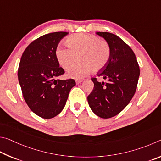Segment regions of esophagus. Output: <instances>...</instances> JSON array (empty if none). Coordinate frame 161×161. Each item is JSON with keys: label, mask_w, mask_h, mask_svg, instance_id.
I'll return each instance as SVG.
<instances>
[{"label": "esophagus", "mask_w": 161, "mask_h": 161, "mask_svg": "<svg viewBox=\"0 0 161 161\" xmlns=\"http://www.w3.org/2000/svg\"><path fill=\"white\" fill-rule=\"evenodd\" d=\"M82 81H83V80H76L75 83H76V84H77V85H78V84L80 83L81 82H82Z\"/></svg>", "instance_id": "1"}]
</instances>
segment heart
<instances>
[{
  "label": "heart",
  "mask_w": 161,
  "mask_h": 161,
  "mask_svg": "<svg viewBox=\"0 0 161 161\" xmlns=\"http://www.w3.org/2000/svg\"><path fill=\"white\" fill-rule=\"evenodd\" d=\"M67 48L58 46L55 56L62 69L68 70L77 63L80 64L68 73L70 78H83L92 70L97 72L105 67L110 57V47L108 42L99 37L84 33L75 34L66 40Z\"/></svg>",
  "instance_id": "1"
}]
</instances>
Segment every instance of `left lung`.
<instances>
[{
    "label": "left lung",
    "instance_id": "8db88e82",
    "mask_svg": "<svg viewBox=\"0 0 161 161\" xmlns=\"http://www.w3.org/2000/svg\"><path fill=\"white\" fill-rule=\"evenodd\" d=\"M110 47V57L106 66L97 73L106 82L92 78V91L88 96L92 111L103 119L116 116L125 109L135 94L140 69L131 47L119 36L109 32H97Z\"/></svg>",
    "mask_w": 161,
    "mask_h": 161
}]
</instances>
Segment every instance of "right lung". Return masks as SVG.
<instances>
[{"label":"right lung","instance_id":"1","mask_svg":"<svg viewBox=\"0 0 161 161\" xmlns=\"http://www.w3.org/2000/svg\"><path fill=\"white\" fill-rule=\"evenodd\" d=\"M69 32L47 34L28 45L18 68V80L25 102L34 113L44 119L56 117L63 110L73 79L56 80L64 70L59 66L55 51Z\"/></svg>","mask_w":161,"mask_h":161}]
</instances>
